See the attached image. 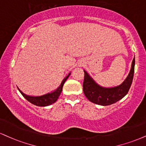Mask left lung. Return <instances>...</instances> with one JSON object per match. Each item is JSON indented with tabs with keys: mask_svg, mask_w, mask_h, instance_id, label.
Returning <instances> with one entry per match:
<instances>
[{
	"mask_svg": "<svg viewBox=\"0 0 146 146\" xmlns=\"http://www.w3.org/2000/svg\"><path fill=\"white\" fill-rule=\"evenodd\" d=\"M135 57L133 60L131 71L126 80L117 86L103 88L100 86L93 80L88 73L84 72L83 90L86 98L92 103L97 105H110L122 99L129 92L132 84L135 71Z\"/></svg>",
	"mask_w": 146,
	"mask_h": 146,
	"instance_id": "left-lung-1",
	"label": "left lung"
}]
</instances>
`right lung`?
Instances as JSON below:
<instances>
[{
  "label": "right lung",
  "mask_w": 146,
  "mask_h": 146,
  "mask_svg": "<svg viewBox=\"0 0 146 146\" xmlns=\"http://www.w3.org/2000/svg\"><path fill=\"white\" fill-rule=\"evenodd\" d=\"M70 75H71V73H70L69 74L62 80V83L60 84V85L59 86V87L56 90H54V92H52L47 93V94H44V95H42L40 96H28L26 95V94H24V93H23L22 91L19 90V89L18 90H20V92L21 94H22V96H24L27 101H29L30 103H32V104L39 107L48 106V105H50L53 104L54 103H55V102L57 101V99H58L60 94V93L62 90L63 85H64V82H66V80H67Z\"/></svg>",
  "instance_id": "obj_1"
}]
</instances>
